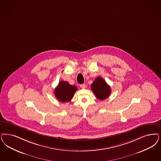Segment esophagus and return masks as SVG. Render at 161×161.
<instances>
[{
  "instance_id": "esophagus-1",
  "label": "esophagus",
  "mask_w": 161,
  "mask_h": 161,
  "mask_svg": "<svg viewBox=\"0 0 161 161\" xmlns=\"http://www.w3.org/2000/svg\"><path fill=\"white\" fill-rule=\"evenodd\" d=\"M86 84H80V87H81V89H85V88H86Z\"/></svg>"
}]
</instances>
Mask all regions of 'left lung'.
<instances>
[{
    "label": "left lung",
    "instance_id": "1",
    "mask_svg": "<svg viewBox=\"0 0 161 161\" xmlns=\"http://www.w3.org/2000/svg\"><path fill=\"white\" fill-rule=\"evenodd\" d=\"M91 89L96 97L99 100H105L111 94L110 86L100 77L96 78L93 83L91 84Z\"/></svg>",
    "mask_w": 161,
    "mask_h": 161
}]
</instances>
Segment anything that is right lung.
I'll return each instance as SVG.
<instances>
[{
    "mask_svg": "<svg viewBox=\"0 0 161 161\" xmlns=\"http://www.w3.org/2000/svg\"><path fill=\"white\" fill-rule=\"evenodd\" d=\"M77 90L75 86H72L67 81H61L55 89L54 94L59 102H68L72 99Z\"/></svg>",
    "mask_w": 161,
    "mask_h": 161,
    "instance_id": "add662e5",
    "label": "right lung"
}]
</instances>
